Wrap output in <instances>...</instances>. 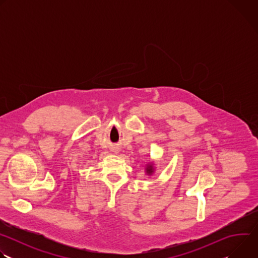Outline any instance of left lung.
Listing matches in <instances>:
<instances>
[{
	"instance_id": "obj_1",
	"label": "left lung",
	"mask_w": 258,
	"mask_h": 258,
	"mask_svg": "<svg viewBox=\"0 0 258 258\" xmlns=\"http://www.w3.org/2000/svg\"><path fill=\"white\" fill-rule=\"evenodd\" d=\"M146 170H147V173H148V174H151V173H153V171H154V168H153L152 164H149V165H148V167L146 168Z\"/></svg>"
}]
</instances>
